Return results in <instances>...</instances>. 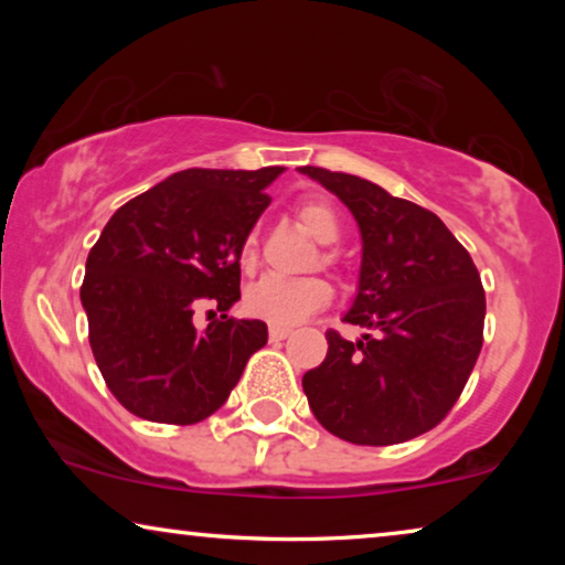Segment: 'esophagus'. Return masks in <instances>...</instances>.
Wrapping results in <instances>:
<instances>
[{
    "label": "esophagus",
    "mask_w": 565,
    "mask_h": 565,
    "mask_svg": "<svg viewBox=\"0 0 565 565\" xmlns=\"http://www.w3.org/2000/svg\"><path fill=\"white\" fill-rule=\"evenodd\" d=\"M292 334V329L288 327H269V339L273 342H282V339H288Z\"/></svg>",
    "instance_id": "34e87169"
}]
</instances>
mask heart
Wrapping results in <instances>:
<instances>
[{
    "mask_svg": "<svg viewBox=\"0 0 565 565\" xmlns=\"http://www.w3.org/2000/svg\"><path fill=\"white\" fill-rule=\"evenodd\" d=\"M296 218L308 236L319 244H334L342 234V223L331 205L321 200H306L296 207ZM321 265H334V254L321 252ZM257 262V236L249 234L242 244V265L249 269ZM331 300L329 282L321 277H303V280H282V277H262L246 290L244 306L257 319L273 327H296L308 316L319 311Z\"/></svg>",
    "mask_w": 565,
    "mask_h": 565,
    "instance_id": "heart-1",
    "label": "heart"
}]
</instances>
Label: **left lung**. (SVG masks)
I'll list each match as a JSON object with an SVG mask.
<instances>
[{
  "mask_svg": "<svg viewBox=\"0 0 565 565\" xmlns=\"http://www.w3.org/2000/svg\"><path fill=\"white\" fill-rule=\"evenodd\" d=\"M350 207L362 236L358 296L347 323L358 342L327 331L329 352L303 375L323 429L352 445H398L437 427L466 388L483 344L481 275L427 207L362 177L300 167Z\"/></svg>",
  "mask_w": 565,
  "mask_h": 565,
  "instance_id": "1",
  "label": "left lung"
}]
</instances>
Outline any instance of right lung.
<instances>
[{
    "label": "right lung",
    "instance_id": "right-lung-1",
    "mask_svg": "<svg viewBox=\"0 0 565 565\" xmlns=\"http://www.w3.org/2000/svg\"><path fill=\"white\" fill-rule=\"evenodd\" d=\"M282 167L184 169L118 207L87 257L82 306L113 396L141 419L198 424L226 404L267 323L231 319L242 244ZM213 299L205 330L194 308Z\"/></svg>",
    "mask_w": 565,
    "mask_h": 565
}]
</instances>
